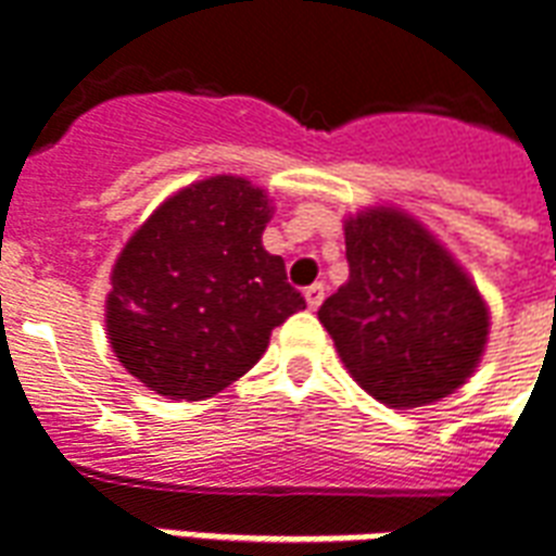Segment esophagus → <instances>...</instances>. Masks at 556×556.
Here are the masks:
<instances>
[{"label":"esophagus","instance_id":"1","mask_svg":"<svg viewBox=\"0 0 556 556\" xmlns=\"http://www.w3.org/2000/svg\"><path fill=\"white\" fill-rule=\"evenodd\" d=\"M326 296V288L320 286V282H315V286L306 288V306L312 308V312H317L320 308V303H324Z\"/></svg>","mask_w":556,"mask_h":556}]
</instances>
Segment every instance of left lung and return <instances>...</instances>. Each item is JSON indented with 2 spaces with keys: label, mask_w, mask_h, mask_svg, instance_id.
I'll use <instances>...</instances> for the list:
<instances>
[{
  "label": "left lung",
  "mask_w": 556,
  "mask_h": 556,
  "mask_svg": "<svg viewBox=\"0 0 556 556\" xmlns=\"http://www.w3.org/2000/svg\"><path fill=\"white\" fill-rule=\"evenodd\" d=\"M350 279L317 317L364 391L388 408H422L476 372L490 306L440 239L400 206L344 222Z\"/></svg>",
  "instance_id": "8db88e82"
}]
</instances>
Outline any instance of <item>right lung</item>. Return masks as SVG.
Returning a JSON list of instances; mask_svg holds the SVG:
<instances>
[{"label": "right lung", "mask_w": 556, "mask_h": 556, "mask_svg": "<svg viewBox=\"0 0 556 556\" xmlns=\"http://www.w3.org/2000/svg\"><path fill=\"white\" fill-rule=\"evenodd\" d=\"M274 201L248 177L184 186L127 239L110 270L113 353L148 391L198 402L241 379L274 326L306 308L262 244Z\"/></svg>", "instance_id": "1"}]
</instances>
